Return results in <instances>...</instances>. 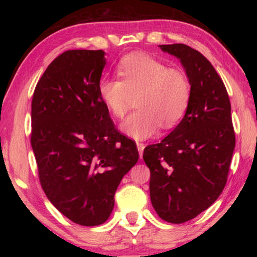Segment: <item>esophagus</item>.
Segmentation results:
<instances>
[{
  "label": "esophagus",
  "instance_id": "1",
  "mask_svg": "<svg viewBox=\"0 0 257 257\" xmlns=\"http://www.w3.org/2000/svg\"><path fill=\"white\" fill-rule=\"evenodd\" d=\"M137 149H138V152H139V155H141V158H142L143 152H144V149H145V145L143 144V143L137 142Z\"/></svg>",
  "mask_w": 257,
  "mask_h": 257
}]
</instances>
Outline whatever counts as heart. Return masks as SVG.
Wrapping results in <instances>:
<instances>
[{"instance_id": "1", "label": "heart", "mask_w": 257, "mask_h": 257, "mask_svg": "<svg viewBox=\"0 0 257 257\" xmlns=\"http://www.w3.org/2000/svg\"><path fill=\"white\" fill-rule=\"evenodd\" d=\"M120 79L102 78L98 95L113 116L122 119L136 97L133 112L121 124L135 139H146L163 128H172L185 115L191 97V85L180 68L168 67L149 55L130 54L118 64Z\"/></svg>"}]
</instances>
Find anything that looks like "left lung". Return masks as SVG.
Wrapping results in <instances>:
<instances>
[{"mask_svg":"<svg viewBox=\"0 0 257 257\" xmlns=\"http://www.w3.org/2000/svg\"><path fill=\"white\" fill-rule=\"evenodd\" d=\"M180 59L191 85L184 119L145 147L152 205L161 219L184 223L205 211L228 180L236 135L227 88L205 56L185 44L159 45Z\"/></svg>","mask_w":257,"mask_h":257,"instance_id":"obj_1","label":"left lung"}]
</instances>
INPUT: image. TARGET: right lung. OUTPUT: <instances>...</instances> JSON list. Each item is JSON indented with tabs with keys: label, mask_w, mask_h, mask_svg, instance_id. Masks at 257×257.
Masks as SVG:
<instances>
[{
	"label": "right lung",
	"mask_w": 257,
	"mask_h": 257,
	"mask_svg": "<svg viewBox=\"0 0 257 257\" xmlns=\"http://www.w3.org/2000/svg\"><path fill=\"white\" fill-rule=\"evenodd\" d=\"M104 66L102 50L63 52L32 101L30 144L42 188L64 216L87 227L108 219L115 190L139 158L98 95Z\"/></svg>",
	"instance_id": "add662e5"
}]
</instances>
